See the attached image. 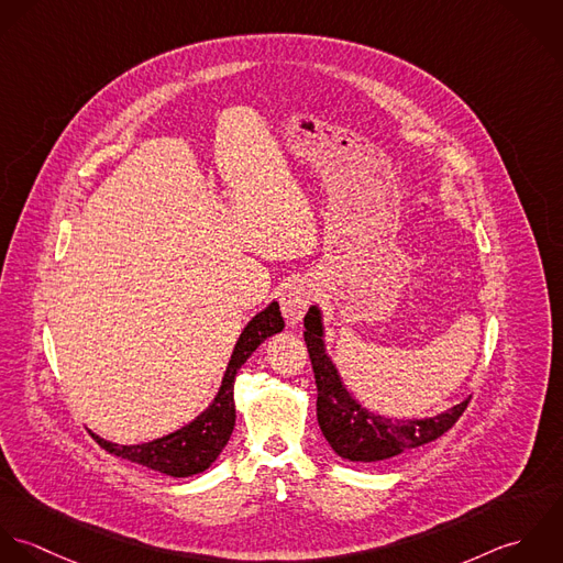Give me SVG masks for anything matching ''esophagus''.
Instances as JSON below:
<instances>
[{
  "mask_svg": "<svg viewBox=\"0 0 563 563\" xmlns=\"http://www.w3.org/2000/svg\"><path fill=\"white\" fill-rule=\"evenodd\" d=\"M313 302V287L307 280H294L280 294V311L289 324H298Z\"/></svg>",
  "mask_w": 563,
  "mask_h": 563,
  "instance_id": "obj_1",
  "label": "esophagus"
}]
</instances>
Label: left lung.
Wrapping results in <instances>:
<instances>
[{
  "label": "left lung",
  "mask_w": 563,
  "mask_h": 563,
  "mask_svg": "<svg viewBox=\"0 0 563 563\" xmlns=\"http://www.w3.org/2000/svg\"><path fill=\"white\" fill-rule=\"evenodd\" d=\"M305 329L318 385V422L327 442L341 459L374 463L424 446L452 429L470 402V398H465L449 411L422 420H398L372 413L343 387L338 367L327 354L322 313L316 305L305 316Z\"/></svg>",
  "instance_id": "1"
}]
</instances>
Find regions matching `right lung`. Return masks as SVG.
I'll use <instances>...</instances> for the list:
<instances>
[{"mask_svg": "<svg viewBox=\"0 0 563 563\" xmlns=\"http://www.w3.org/2000/svg\"><path fill=\"white\" fill-rule=\"evenodd\" d=\"M283 329H285V322H283L278 302L267 305L261 313H256L247 322V327L241 331V335L234 343V350L230 354L218 396L213 398L209 409H205L187 427H183L165 438H158V440H152L145 444H134V446L113 444V442L91 433L93 440L114 456L128 459L132 463L145 465V467L163 472L167 476L185 478V476L205 472L220 456V452L224 450L230 435H232V429H234L236 416H234L232 389H234V376H236L239 367L250 358V354L265 339L280 333Z\"/></svg>", "mask_w": 563, "mask_h": 563, "instance_id": "obj_1", "label": "right lung"}]
</instances>
